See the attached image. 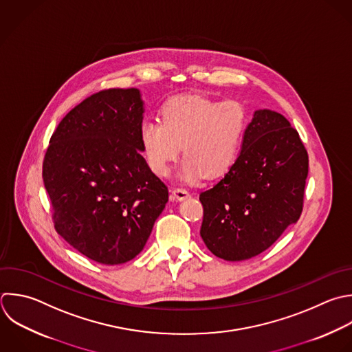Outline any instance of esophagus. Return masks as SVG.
Segmentation results:
<instances>
[{
    "label": "esophagus",
    "instance_id": "34e87169",
    "mask_svg": "<svg viewBox=\"0 0 352 352\" xmlns=\"http://www.w3.org/2000/svg\"><path fill=\"white\" fill-rule=\"evenodd\" d=\"M170 198L172 199H177V201H183V199H186V198H188L191 194H190V191H187L186 188H172L170 190Z\"/></svg>",
    "mask_w": 352,
    "mask_h": 352
}]
</instances>
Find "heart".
<instances>
[{
	"instance_id": "b5f03b06",
	"label": "heart",
	"mask_w": 352,
	"mask_h": 352,
	"mask_svg": "<svg viewBox=\"0 0 352 352\" xmlns=\"http://www.w3.org/2000/svg\"><path fill=\"white\" fill-rule=\"evenodd\" d=\"M246 114L235 102L201 96H176L160 110V121L140 126V146L150 170L165 177L180 155L186 160L180 179L194 183L227 175L239 154Z\"/></svg>"
}]
</instances>
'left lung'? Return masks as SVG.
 I'll return each instance as SVG.
<instances>
[{
    "instance_id": "8db88e82",
    "label": "left lung",
    "mask_w": 352,
    "mask_h": 352,
    "mask_svg": "<svg viewBox=\"0 0 352 352\" xmlns=\"http://www.w3.org/2000/svg\"><path fill=\"white\" fill-rule=\"evenodd\" d=\"M308 154L279 113L257 110L232 169L201 192V236L227 261L254 257L296 223L302 210Z\"/></svg>"
}]
</instances>
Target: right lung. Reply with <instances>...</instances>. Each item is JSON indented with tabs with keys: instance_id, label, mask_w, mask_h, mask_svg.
<instances>
[{
	"instance_id": "right-lung-1",
	"label": "right lung",
	"mask_w": 352,
	"mask_h": 352,
	"mask_svg": "<svg viewBox=\"0 0 352 352\" xmlns=\"http://www.w3.org/2000/svg\"><path fill=\"white\" fill-rule=\"evenodd\" d=\"M143 113L136 88L94 94L60 121L45 153L55 230L100 264L136 257L169 198L140 153Z\"/></svg>"
}]
</instances>
